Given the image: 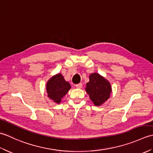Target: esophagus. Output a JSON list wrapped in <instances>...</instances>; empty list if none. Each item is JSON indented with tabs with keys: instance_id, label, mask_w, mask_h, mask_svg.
Returning <instances> with one entry per match:
<instances>
[{
	"instance_id": "34e87169",
	"label": "esophagus",
	"mask_w": 153,
	"mask_h": 153,
	"mask_svg": "<svg viewBox=\"0 0 153 153\" xmlns=\"http://www.w3.org/2000/svg\"><path fill=\"white\" fill-rule=\"evenodd\" d=\"M76 88L77 89H82V83H79V84H77V85H76Z\"/></svg>"
}]
</instances>
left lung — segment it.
<instances>
[{"instance_id": "1", "label": "left lung", "mask_w": 153, "mask_h": 153, "mask_svg": "<svg viewBox=\"0 0 153 153\" xmlns=\"http://www.w3.org/2000/svg\"><path fill=\"white\" fill-rule=\"evenodd\" d=\"M85 91L94 105L99 106L110 98L111 84L99 73H92L89 76V82L86 84Z\"/></svg>"}]
</instances>
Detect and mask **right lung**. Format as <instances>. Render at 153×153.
Listing matches in <instances>:
<instances>
[{
  "mask_svg": "<svg viewBox=\"0 0 153 153\" xmlns=\"http://www.w3.org/2000/svg\"><path fill=\"white\" fill-rule=\"evenodd\" d=\"M71 89L70 84L64 79L62 74L52 76L46 83V91L48 98L56 104H60L62 99Z\"/></svg>",
  "mask_w": 153,
  "mask_h": 153,
  "instance_id": "1",
  "label": "right lung"
}]
</instances>
